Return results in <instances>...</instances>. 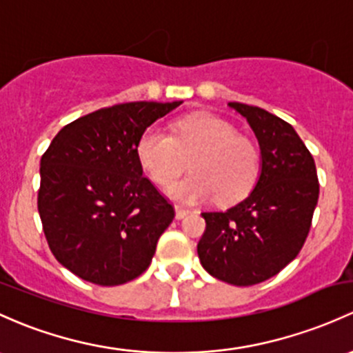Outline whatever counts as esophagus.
Here are the masks:
<instances>
[{
	"mask_svg": "<svg viewBox=\"0 0 353 353\" xmlns=\"http://www.w3.org/2000/svg\"><path fill=\"white\" fill-rule=\"evenodd\" d=\"M189 213H191V210H189V208H184V206H176V218H177V220H181V218L188 216Z\"/></svg>",
	"mask_w": 353,
	"mask_h": 353,
	"instance_id": "esophagus-1",
	"label": "esophagus"
}]
</instances>
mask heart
<instances>
[{"label":"heart","instance_id":"obj_1","mask_svg":"<svg viewBox=\"0 0 353 353\" xmlns=\"http://www.w3.org/2000/svg\"><path fill=\"white\" fill-rule=\"evenodd\" d=\"M137 157L157 184H170L191 161L192 176L169 188L184 203L218 199L233 205L250 194L261 172L259 148L220 117L198 113L176 123L174 135L148 127L137 142Z\"/></svg>","mask_w":353,"mask_h":353}]
</instances>
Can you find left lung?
<instances>
[{"label":"left lung","instance_id":"1","mask_svg":"<svg viewBox=\"0 0 353 353\" xmlns=\"http://www.w3.org/2000/svg\"><path fill=\"white\" fill-rule=\"evenodd\" d=\"M230 108L248 121L259 140L262 170L250 194L225 211H205L198 243L201 265L216 279L254 285L298 257L320 196L316 165L288 121L243 103Z\"/></svg>","mask_w":353,"mask_h":353}]
</instances>
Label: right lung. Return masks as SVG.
<instances>
[{
	"label": "right lung",
	"mask_w": 353,
	"mask_h": 353,
	"mask_svg": "<svg viewBox=\"0 0 353 353\" xmlns=\"http://www.w3.org/2000/svg\"><path fill=\"white\" fill-rule=\"evenodd\" d=\"M181 101H135L65 125L40 161L39 206L54 257L98 285L133 281L150 265L172 203L143 176L140 135Z\"/></svg>",
	"instance_id": "add662e5"
}]
</instances>
